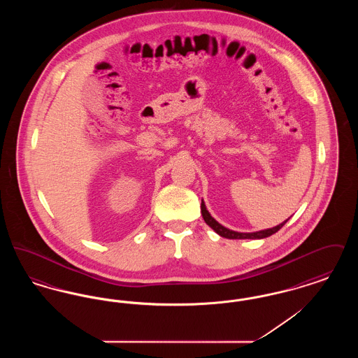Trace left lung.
Here are the masks:
<instances>
[{"label":"left lung","instance_id":"8db88e82","mask_svg":"<svg viewBox=\"0 0 358 358\" xmlns=\"http://www.w3.org/2000/svg\"><path fill=\"white\" fill-rule=\"evenodd\" d=\"M201 213H203V217H204L205 222L217 234L220 235L222 238H264L271 236L273 234H276L286 222H282L273 228H268V229H263V231H257V232H236V231H232V229H228L225 227H222L220 222H216L210 213L206 210V206H205L204 201L201 200Z\"/></svg>","mask_w":358,"mask_h":358}]
</instances>
